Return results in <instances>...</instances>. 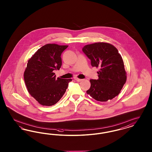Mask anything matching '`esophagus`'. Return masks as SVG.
Segmentation results:
<instances>
[{"instance_id":"34e87169","label":"esophagus","mask_w":152,"mask_h":152,"mask_svg":"<svg viewBox=\"0 0 152 152\" xmlns=\"http://www.w3.org/2000/svg\"><path fill=\"white\" fill-rule=\"evenodd\" d=\"M75 80H76L77 81H78V82H80V81H81L82 79H78V78H75Z\"/></svg>"}]
</instances>
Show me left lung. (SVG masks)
<instances>
[{
  "mask_svg": "<svg viewBox=\"0 0 152 152\" xmlns=\"http://www.w3.org/2000/svg\"><path fill=\"white\" fill-rule=\"evenodd\" d=\"M82 50L91 65L100 68L98 79L90 80L87 94L97 101L112 100L120 94L126 81L121 56L113 45L103 42L86 45Z\"/></svg>",
  "mask_w": 152,
  "mask_h": 152,
  "instance_id": "obj_1",
  "label": "left lung"
}]
</instances>
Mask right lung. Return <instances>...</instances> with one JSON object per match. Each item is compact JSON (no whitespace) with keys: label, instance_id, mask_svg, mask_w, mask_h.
I'll list each match as a JSON object with an SVG mask.
<instances>
[{"label":"right lung","instance_id":"add662e5","mask_svg":"<svg viewBox=\"0 0 152 152\" xmlns=\"http://www.w3.org/2000/svg\"><path fill=\"white\" fill-rule=\"evenodd\" d=\"M68 45L47 44L42 47L29 59L24 73L26 86L40 104L52 106L65 94L72 79H56L55 70H59L61 55Z\"/></svg>","mask_w":152,"mask_h":152}]
</instances>
